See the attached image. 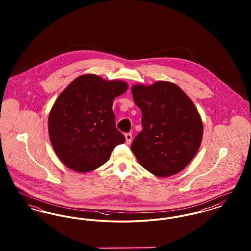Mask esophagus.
<instances>
[{
    "label": "esophagus",
    "mask_w": 251,
    "mask_h": 251,
    "mask_svg": "<svg viewBox=\"0 0 251 251\" xmlns=\"http://www.w3.org/2000/svg\"><path fill=\"white\" fill-rule=\"evenodd\" d=\"M125 139H126V143H131V139H132V135H131V133H130V132L125 133Z\"/></svg>",
    "instance_id": "esophagus-1"
}]
</instances>
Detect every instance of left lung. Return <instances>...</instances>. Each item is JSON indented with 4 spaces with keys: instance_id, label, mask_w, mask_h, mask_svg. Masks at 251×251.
Instances as JSON below:
<instances>
[{
    "instance_id": "8db88e82",
    "label": "left lung",
    "mask_w": 251,
    "mask_h": 251,
    "mask_svg": "<svg viewBox=\"0 0 251 251\" xmlns=\"http://www.w3.org/2000/svg\"><path fill=\"white\" fill-rule=\"evenodd\" d=\"M131 93L142 111L143 126L131 144V151L157 177L179 173L189 165L202 141L203 123L198 109L171 82L134 84Z\"/></svg>"
}]
</instances>
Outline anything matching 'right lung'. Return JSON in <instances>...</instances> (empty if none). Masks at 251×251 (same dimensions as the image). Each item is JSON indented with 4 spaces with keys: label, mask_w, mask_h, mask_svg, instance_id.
Wrapping results in <instances>:
<instances>
[{
    "label": "right lung",
    "mask_w": 251,
    "mask_h": 251,
    "mask_svg": "<svg viewBox=\"0 0 251 251\" xmlns=\"http://www.w3.org/2000/svg\"><path fill=\"white\" fill-rule=\"evenodd\" d=\"M128 84L84 74L58 96L49 114V137L60 161L77 172L104 165L125 137L116 128L114 100Z\"/></svg>",
    "instance_id": "right-lung-1"
}]
</instances>
